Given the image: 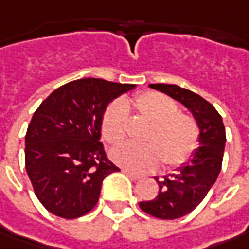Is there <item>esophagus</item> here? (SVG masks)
<instances>
[{
	"label": "esophagus",
	"mask_w": 249,
	"mask_h": 249,
	"mask_svg": "<svg viewBox=\"0 0 249 249\" xmlns=\"http://www.w3.org/2000/svg\"><path fill=\"white\" fill-rule=\"evenodd\" d=\"M123 173H124L125 176H128L131 179H141L142 178V176H139V174H135V173H131V171H128V170H123Z\"/></svg>",
	"instance_id": "esophagus-1"
}]
</instances>
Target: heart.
Segmentation results:
<instances>
[{
    "instance_id": "obj_1",
    "label": "heart",
    "mask_w": 249,
    "mask_h": 249,
    "mask_svg": "<svg viewBox=\"0 0 249 249\" xmlns=\"http://www.w3.org/2000/svg\"><path fill=\"white\" fill-rule=\"evenodd\" d=\"M136 114L149 126L141 145H118L110 153L115 164L131 171H149L161 163L166 168L187 163L198 149L199 125L194 117L179 113L178 104L159 92L136 94L131 102ZM126 107L115 100L107 106L102 117V135L110 145H117L125 138Z\"/></svg>"
}]
</instances>
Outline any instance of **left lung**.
<instances>
[{
  "label": "left lung",
  "instance_id": "obj_1",
  "mask_svg": "<svg viewBox=\"0 0 249 249\" xmlns=\"http://www.w3.org/2000/svg\"><path fill=\"white\" fill-rule=\"evenodd\" d=\"M152 89L166 93L192 113L199 125V147L188 163L178 167L177 173L155 179L159 184V194L155 199L139 202L147 214L174 220L194 211L208 195L222 170L223 153L226 145V129L222 115L208 100L188 89L177 85L153 83Z\"/></svg>",
  "mask_w": 249,
  "mask_h": 249
}]
</instances>
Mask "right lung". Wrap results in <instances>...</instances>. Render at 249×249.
<instances>
[{
	"label": "right lung",
	"mask_w": 249,
	"mask_h": 249,
	"mask_svg": "<svg viewBox=\"0 0 249 249\" xmlns=\"http://www.w3.org/2000/svg\"><path fill=\"white\" fill-rule=\"evenodd\" d=\"M135 85L83 78L62 85L38 106L25 136V164L40 203L76 219L97 203L103 179L120 168L100 142L104 110Z\"/></svg>",
	"instance_id": "add662e5"
}]
</instances>
